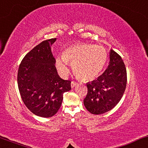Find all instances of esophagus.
<instances>
[{"mask_svg": "<svg viewBox=\"0 0 148 148\" xmlns=\"http://www.w3.org/2000/svg\"><path fill=\"white\" fill-rule=\"evenodd\" d=\"M77 84V83L75 82H72L71 84V86L72 88H73L74 87L76 86V85Z\"/></svg>", "mask_w": 148, "mask_h": 148, "instance_id": "obj_1", "label": "esophagus"}]
</instances>
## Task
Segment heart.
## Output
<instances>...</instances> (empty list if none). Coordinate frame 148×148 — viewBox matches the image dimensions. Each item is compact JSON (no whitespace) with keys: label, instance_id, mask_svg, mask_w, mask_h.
<instances>
[{"label":"heart","instance_id":"b5f03b06","mask_svg":"<svg viewBox=\"0 0 148 148\" xmlns=\"http://www.w3.org/2000/svg\"><path fill=\"white\" fill-rule=\"evenodd\" d=\"M108 53L102 46L79 42L69 46L63 56L56 59V66L62 75L67 74L68 62L79 77L85 81L96 79L106 63Z\"/></svg>","mask_w":148,"mask_h":148}]
</instances>
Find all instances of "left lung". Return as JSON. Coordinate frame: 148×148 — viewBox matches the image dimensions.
<instances>
[{
  "mask_svg": "<svg viewBox=\"0 0 148 148\" xmlns=\"http://www.w3.org/2000/svg\"><path fill=\"white\" fill-rule=\"evenodd\" d=\"M127 86V70L119 54L112 49L108 68L96 80L87 84L88 94L84 100L87 110L100 114L112 110L119 102Z\"/></svg>",
  "mask_w": 148,
  "mask_h": 148,
  "instance_id": "8db88e82",
  "label": "left lung"
}]
</instances>
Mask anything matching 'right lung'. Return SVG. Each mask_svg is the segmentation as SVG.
<instances>
[{"mask_svg":"<svg viewBox=\"0 0 148 148\" xmlns=\"http://www.w3.org/2000/svg\"><path fill=\"white\" fill-rule=\"evenodd\" d=\"M56 38L44 40L24 56L17 73V84L26 107L37 116H54L61 106L63 94L71 90L69 80L60 77L51 51Z\"/></svg>","mask_w":148,"mask_h":148,"instance_id":"right-lung-1","label":"right lung"}]
</instances>
